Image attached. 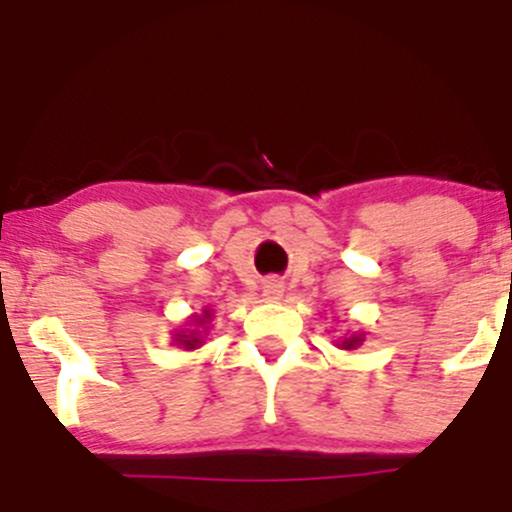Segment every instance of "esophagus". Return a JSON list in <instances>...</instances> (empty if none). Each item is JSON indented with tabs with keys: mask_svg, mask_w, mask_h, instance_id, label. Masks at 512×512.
<instances>
[{
	"mask_svg": "<svg viewBox=\"0 0 512 512\" xmlns=\"http://www.w3.org/2000/svg\"><path fill=\"white\" fill-rule=\"evenodd\" d=\"M262 293H264V298H267V301H279L281 293H284V286H281V281L269 279L267 284H264Z\"/></svg>",
	"mask_w": 512,
	"mask_h": 512,
	"instance_id": "1",
	"label": "esophagus"
}]
</instances>
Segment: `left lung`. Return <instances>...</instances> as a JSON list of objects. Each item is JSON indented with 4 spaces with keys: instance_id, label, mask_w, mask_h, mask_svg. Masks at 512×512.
Listing matches in <instances>:
<instances>
[{
    "instance_id": "left-lung-1",
    "label": "left lung",
    "mask_w": 512,
    "mask_h": 512,
    "mask_svg": "<svg viewBox=\"0 0 512 512\" xmlns=\"http://www.w3.org/2000/svg\"><path fill=\"white\" fill-rule=\"evenodd\" d=\"M361 344H363V334L361 332H354V334H349V337H344L337 346H342V349L351 351V349H358V346H361Z\"/></svg>"
}]
</instances>
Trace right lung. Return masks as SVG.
I'll return each instance as SVG.
<instances>
[{
    "instance_id": "1",
    "label": "right lung",
    "mask_w": 512,
    "mask_h": 512,
    "mask_svg": "<svg viewBox=\"0 0 512 512\" xmlns=\"http://www.w3.org/2000/svg\"><path fill=\"white\" fill-rule=\"evenodd\" d=\"M209 320H211V310H204L202 315H195L190 320L192 325H195V330H178V332H175L173 342L178 344V346H182V349H187V351H192V349H197V346H202L204 344L202 332H207V322Z\"/></svg>"
}]
</instances>
